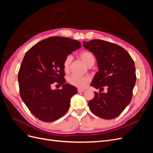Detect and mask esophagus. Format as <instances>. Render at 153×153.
I'll return each instance as SVG.
<instances>
[{
    "label": "esophagus",
    "mask_w": 153,
    "mask_h": 153,
    "mask_svg": "<svg viewBox=\"0 0 153 153\" xmlns=\"http://www.w3.org/2000/svg\"><path fill=\"white\" fill-rule=\"evenodd\" d=\"M85 91V89H78V92H84Z\"/></svg>",
    "instance_id": "esophagus-1"
}]
</instances>
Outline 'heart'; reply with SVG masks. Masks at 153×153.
<instances>
[{
  "mask_svg": "<svg viewBox=\"0 0 153 153\" xmlns=\"http://www.w3.org/2000/svg\"><path fill=\"white\" fill-rule=\"evenodd\" d=\"M79 56L80 59L84 61L87 66L91 67L95 63V57L94 54L89 50L82 51L80 53ZM73 60V57L71 55H68L64 59L62 66L64 70L66 72H68L70 68V65L71 61ZM90 78L88 76H79L76 75H70L68 76L67 82L69 84L71 85L76 87L78 88H84L86 86V85L89 82Z\"/></svg>",
  "mask_w": 153,
  "mask_h": 153,
  "instance_id": "1",
  "label": "heart"
}]
</instances>
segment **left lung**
I'll return each mask as SVG.
<instances>
[{"label":"left lung","mask_w":153,"mask_h":153,"mask_svg":"<svg viewBox=\"0 0 153 153\" xmlns=\"http://www.w3.org/2000/svg\"><path fill=\"white\" fill-rule=\"evenodd\" d=\"M85 49L93 53L99 71L91 85L107 92H94L89 101L91 112L105 119H112L121 114L130 103L136 82L134 61L127 51L120 46L101 39L83 43Z\"/></svg>","instance_id":"8db88e82"}]
</instances>
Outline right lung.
Instances as JSON below:
<instances>
[{
    "instance_id": "obj_1",
    "label": "right lung",
    "mask_w": 153,
    "mask_h": 153,
    "mask_svg": "<svg viewBox=\"0 0 153 153\" xmlns=\"http://www.w3.org/2000/svg\"><path fill=\"white\" fill-rule=\"evenodd\" d=\"M80 47L76 40L53 36L39 41L25 53L18 75L20 94L30 112L41 121H54L68 110L77 89L65 84L62 63L67 55ZM53 82L63 88L52 90Z\"/></svg>"
}]
</instances>
